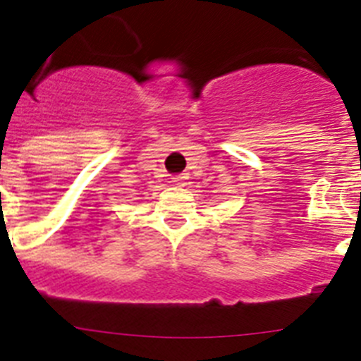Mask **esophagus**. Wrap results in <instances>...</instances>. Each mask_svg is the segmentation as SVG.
Listing matches in <instances>:
<instances>
[{"label":"esophagus","mask_w":361,"mask_h":361,"mask_svg":"<svg viewBox=\"0 0 361 361\" xmlns=\"http://www.w3.org/2000/svg\"><path fill=\"white\" fill-rule=\"evenodd\" d=\"M186 175H175L173 177V180H171V183L175 184V186H178V188H183V186H186Z\"/></svg>","instance_id":"34e87169"}]
</instances>
